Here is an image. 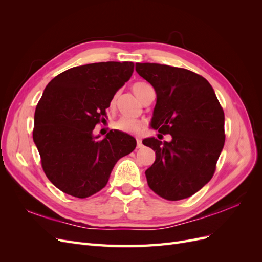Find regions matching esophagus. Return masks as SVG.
<instances>
[{
	"mask_svg": "<svg viewBox=\"0 0 262 262\" xmlns=\"http://www.w3.org/2000/svg\"><path fill=\"white\" fill-rule=\"evenodd\" d=\"M142 146H143V144H142V141L140 138H137V148H141Z\"/></svg>",
	"mask_w": 262,
	"mask_h": 262,
	"instance_id": "obj_1",
	"label": "esophagus"
}]
</instances>
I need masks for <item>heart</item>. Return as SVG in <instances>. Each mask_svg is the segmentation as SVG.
<instances>
[{
	"instance_id": "1",
	"label": "heart",
	"mask_w": 262,
	"mask_h": 262,
	"mask_svg": "<svg viewBox=\"0 0 262 262\" xmlns=\"http://www.w3.org/2000/svg\"><path fill=\"white\" fill-rule=\"evenodd\" d=\"M152 90L153 87L150 86V84L144 81H139L132 85V91L140 100L143 99L147 95V93ZM114 102H115V98L112 100V104H114ZM115 128L118 131H121L124 133H131V134L138 133L142 128V122L137 120V119L123 117L121 119H119V120L115 123Z\"/></svg>"
}]
</instances>
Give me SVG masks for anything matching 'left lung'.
Here are the masks:
<instances>
[{"instance_id": "left-lung-1", "label": "left lung", "mask_w": 262, "mask_h": 262, "mask_svg": "<svg viewBox=\"0 0 262 262\" xmlns=\"http://www.w3.org/2000/svg\"><path fill=\"white\" fill-rule=\"evenodd\" d=\"M136 71L157 95L152 128L172 138L143 140L156 154L145 171L148 187L166 200L186 199L215 172L225 142L223 108L210 83L192 71L158 63H136Z\"/></svg>"}]
</instances>
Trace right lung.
Segmentation results:
<instances>
[{
  "label": "right lung",
  "mask_w": 262,
  "mask_h": 262,
  "mask_svg": "<svg viewBox=\"0 0 262 262\" xmlns=\"http://www.w3.org/2000/svg\"><path fill=\"white\" fill-rule=\"evenodd\" d=\"M133 70L132 62L92 63L69 69L46 86L33 138L46 176L62 192L84 199L100 191L116 163L136 148V139L120 131L110 130L102 140L93 136Z\"/></svg>",
  "instance_id": "1"
}]
</instances>
